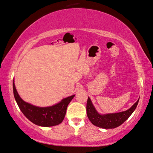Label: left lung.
<instances>
[{"label": "left lung", "instance_id": "obj_1", "mask_svg": "<svg viewBox=\"0 0 153 153\" xmlns=\"http://www.w3.org/2000/svg\"><path fill=\"white\" fill-rule=\"evenodd\" d=\"M138 102L139 99L127 111L117 112V113L100 114L97 112L91 100L88 97L87 102V115L89 121L94 126L104 129L115 128L121 126L131 116L137 107Z\"/></svg>", "mask_w": 153, "mask_h": 153}]
</instances>
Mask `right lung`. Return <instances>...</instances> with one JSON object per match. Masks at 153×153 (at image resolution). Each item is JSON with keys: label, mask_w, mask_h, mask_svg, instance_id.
<instances>
[{"label": "right lung", "mask_w": 153, "mask_h": 153, "mask_svg": "<svg viewBox=\"0 0 153 153\" xmlns=\"http://www.w3.org/2000/svg\"><path fill=\"white\" fill-rule=\"evenodd\" d=\"M13 89L15 99L20 111L34 124L42 127H51L61 123L66 115L68 105L74 97V95H72L66 97L52 106L38 107L27 103L20 97L15 86L14 81Z\"/></svg>", "instance_id": "1"}]
</instances>
